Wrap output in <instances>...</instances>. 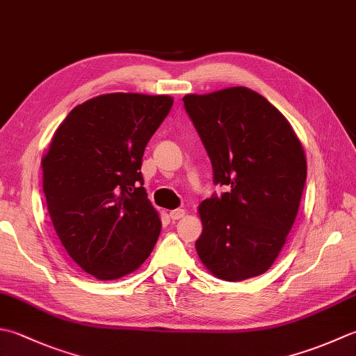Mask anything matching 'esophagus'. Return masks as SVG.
Returning <instances> with one entry per match:
<instances>
[{
    "label": "esophagus",
    "mask_w": 356,
    "mask_h": 356,
    "mask_svg": "<svg viewBox=\"0 0 356 356\" xmlns=\"http://www.w3.org/2000/svg\"><path fill=\"white\" fill-rule=\"evenodd\" d=\"M184 216H185V210H172V211H170L171 220H179V219H182Z\"/></svg>",
    "instance_id": "obj_1"
}]
</instances>
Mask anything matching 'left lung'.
I'll use <instances>...</instances> for the list:
<instances>
[{
  "mask_svg": "<svg viewBox=\"0 0 356 356\" xmlns=\"http://www.w3.org/2000/svg\"><path fill=\"white\" fill-rule=\"evenodd\" d=\"M182 100L211 160L214 185L227 186L200 204V261L225 281L266 273L301 204L307 177L302 145L280 111L252 89Z\"/></svg>",
  "mask_w": 356,
  "mask_h": 356,
  "instance_id": "left-lung-1",
  "label": "left lung"
}]
</instances>
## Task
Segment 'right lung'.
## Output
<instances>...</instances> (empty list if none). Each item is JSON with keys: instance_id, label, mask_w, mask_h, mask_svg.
I'll list each match as a JSON object with an SVG mask.
<instances>
[{"instance_id": "1", "label": "right lung", "mask_w": 356, "mask_h": 356, "mask_svg": "<svg viewBox=\"0 0 356 356\" xmlns=\"http://www.w3.org/2000/svg\"><path fill=\"white\" fill-rule=\"evenodd\" d=\"M168 95L106 94L67 114L43 159L49 216L69 256L97 280L145 262L162 229L143 188L142 157L168 115Z\"/></svg>"}]
</instances>
